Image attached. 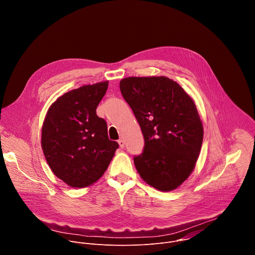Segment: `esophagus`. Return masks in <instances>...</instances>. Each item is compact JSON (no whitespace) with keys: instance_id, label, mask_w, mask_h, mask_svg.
Returning a JSON list of instances; mask_svg holds the SVG:
<instances>
[{"instance_id":"1","label":"esophagus","mask_w":255,"mask_h":255,"mask_svg":"<svg viewBox=\"0 0 255 255\" xmlns=\"http://www.w3.org/2000/svg\"><path fill=\"white\" fill-rule=\"evenodd\" d=\"M118 143H119V145H120V147H121V148H123V147L125 146V142H124V140H123V139H119V140H118Z\"/></svg>"}]
</instances>
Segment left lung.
<instances>
[{
  "mask_svg": "<svg viewBox=\"0 0 255 255\" xmlns=\"http://www.w3.org/2000/svg\"><path fill=\"white\" fill-rule=\"evenodd\" d=\"M120 91L140 125L144 148L134 164L161 192L179 187L195 168L204 130L193 99L166 77H130Z\"/></svg>",
  "mask_w": 255,
  "mask_h": 255,
  "instance_id": "left-lung-1",
  "label": "left lung"
}]
</instances>
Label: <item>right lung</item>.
<instances>
[{"label": "right lung", "mask_w": 255, "mask_h": 255, "mask_svg": "<svg viewBox=\"0 0 255 255\" xmlns=\"http://www.w3.org/2000/svg\"><path fill=\"white\" fill-rule=\"evenodd\" d=\"M109 82L83 86L59 97L45 116L41 146L52 172L72 188L93 185L104 174L119 144L108 137L96 109Z\"/></svg>", "instance_id": "obj_1"}]
</instances>
